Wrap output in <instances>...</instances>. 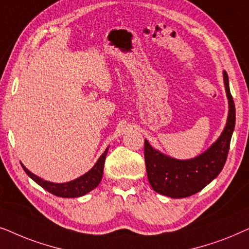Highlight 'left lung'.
Instances as JSON below:
<instances>
[{"label":"left lung","instance_id":"left-lung-1","mask_svg":"<svg viewBox=\"0 0 249 249\" xmlns=\"http://www.w3.org/2000/svg\"><path fill=\"white\" fill-rule=\"evenodd\" d=\"M229 112L224 130L216 141L203 154L190 159H177L152 148L144 140V160L149 183L158 194L171 198H185L210 184L223 168L236 124V108L223 71Z\"/></svg>","mask_w":249,"mask_h":249}]
</instances>
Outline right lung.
Instances as JSON below:
<instances>
[{"instance_id":"add662e5","label":"right lung","mask_w":249,"mask_h":249,"mask_svg":"<svg viewBox=\"0 0 249 249\" xmlns=\"http://www.w3.org/2000/svg\"><path fill=\"white\" fill-rule=\"evenodd\" d=\"M108 149L109 147L106 148L104 154L99 157L97 163L94 164V166L92 167L90 171L86 172L85 174L81 175L79 178H75V180L66 182V183H53V182L45 181L43 180V178H38L37 175L32 173L31 171H28L27 168L25 167L24 164H21V166L26 172V174H27L32 180H34L36 183L41 185L43 189H45V190L49 191L50 194L62 198L82 197L97 188L99 183L101 182L102 174H104L106 156H107Z\"/></svg>"}]
</instances>
